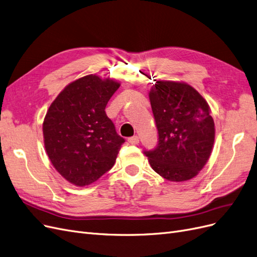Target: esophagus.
I'll list each match as a JSON object with an SVG mask.
<instances>
[{
    "label": "esophagus",
    "mask_w": 257,
    "mask_h": 257,
    "mask_svg": "<svg viewBox=\"0 0 257 257\" xmlns=\"http://www.w3.org/2000/svg\"><path fill=\"white\" fill-rule=\"evenodd\" d=\"M139 137L138 136H135V137H131V138H129L128 139V142L130 143V144H134V145H137V144H139Z\"/></svg>",
    "instance_id": "esophagus-1"
}]
</instances>
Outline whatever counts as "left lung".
Instances as JSON below:
<instances>
[{
    "instance_id": "left-lung-1",
    "label": "left lung",
    "mask_w": 257,
    "mask_h": 257,
    "mask_svg": "<svg viewBox=\"0 0 257 257\" xmlns=\"http://www.w3.org/2000/svg\"><path fill=\"white\" fill-rule=\"evenodd\" d=\"M150 100L158 130V144L144 151L153 170L171 181L196 176L208 161L214 142V122L205 99L192 86L158 81Z\"/></svg>"
}]
</instances>
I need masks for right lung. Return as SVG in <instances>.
<instances>
[{
	"label": "right lung",
	"instance_id": "1",
	"mask_svg": "<svg viewBox=\"0 0 257 257\" xmlns=\"http://www.w3.org/2000/svg\"><path fill=\"white\" fill-rule=\"evenodd\" d=\"M119 85L88 74L66 86L49 107L43 125L46 152L73 185H90L110 171L125 142L104 111Z\"/></svg>",
	"mask_w": 257,
	"mask_h": 257
}]
</instances>
